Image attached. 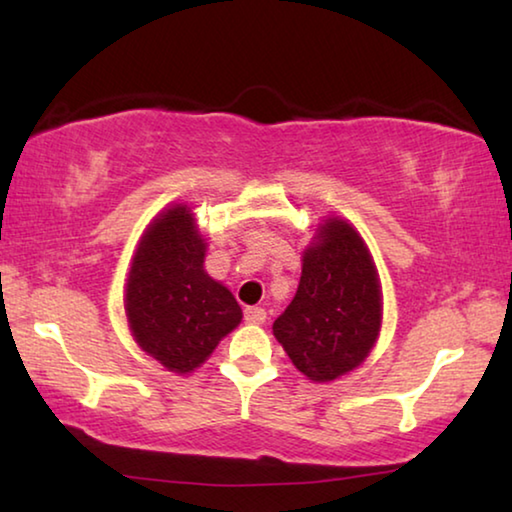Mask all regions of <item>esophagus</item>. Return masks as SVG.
<instances>
[{
  "mask_svg": "<svg viewBox=\"0 0 512 512\" xmlns=\"http://www.w3.org/2000/svg\"><path fill=\"white\" fill-rule=\"evenodd\" d=\"M244 316H246L248 323L262 325L264 320H266V309H262V307H246L244 309Z\"/></svg>",
  "mask_w": 512,
  "mask_h": 512,
  "instance_id": "obj_1",
  "label": "esophagus"
}]
</instances>
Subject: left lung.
<instances>
[{"mask_svg":"<svg viewBox=\"0 0 512 512\" xmlns=\"http://www.w3.org/2000/svg\"><path fill=\"white\" fill-rule=\"evenodd\" d=\"M302 257L296 298L273 323L300 372L332 381L368 357L381 325L379 277L363 239L343 219L318 225Z\"/></svg>","mask_w":512,"mask_h":512,"instance_id":"8db88e82","label":"left lung"}]
</instances>
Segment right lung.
<instances>
[{"instance_id": "right-lung-1", "label": "right lung", "mask_w": 512, "mask_h": 512, "mask_svg": "<svg viewBox=\"0 0 512 512\" xmlns=\"http://www.w3.org/2000/svg\"><path fill=\"white\" fill-rule=\"evenodd\" d=\"M205 241L185 205L144 232L126 287L135 341L171 372H189L241 323V307L203 268Z\"/></svg>"}]
</instances>
